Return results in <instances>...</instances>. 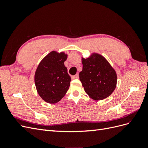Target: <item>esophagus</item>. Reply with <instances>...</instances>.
I'll list each match as a JSON object with an SVG mask.
<instances>
[{
    "mask_svg": "<svg viewBox=\"0 0 148 148\" xmlns=\"http://www.w3.org/2000/svg\"><path fill=\"white\" fill-rule=\"evenodd\" d=\"M78 78H79L78 74H76L75 75H74V76H73V77H72L73 79H78Z\"/></svg>",
    "mask_w": 148,
    "mask_h": 148,
    "instance_id": "esophagus-1",
    "label": "esophagus"
}]
</instances>
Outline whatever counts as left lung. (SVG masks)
Segmentation results:
<instances>
[{
	"mask_svg": "<svg viewBox=\"0 0 148 148\" xmlns=\"http://www.w3.org/2000/svg\"><path fill=\"white\" fill-rule=\"evenodd\" d=\"M82 62L83 70L79 77L87 95L96 101L109 97L117 85V73L113 67L97 53H92L87 59L82 57Z\"/></svg>",
	"mask_w": 148,
	"mask_h": 148,
	"instance_id": "obj_1",
	"label": "left lung"
}]
</instances>
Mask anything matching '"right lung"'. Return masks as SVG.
<instances>
[{
    "label": "right lung",
    "instance_id": "add662e5",
    "mask_svg": "<svg viewBox=\"0 0 148 148\" xmlns=\"http://www.w3.org/2000/svg\"><path fill=\"white\" fill-rule=\"evenodd\" d=\"M67 54L52 51L43 58L34 75V83L39 96L47 103L60 101L69 90L71 77L64 62Z\"/></svg>",
    "mask_w": 148,
    "mask_h": 148
}]
</instances>
